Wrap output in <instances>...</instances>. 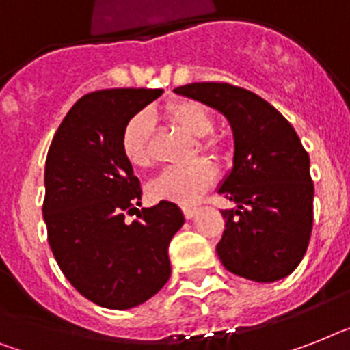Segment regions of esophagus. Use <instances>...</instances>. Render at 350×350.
I'll use <instances>...</instances> for the list:
<instances>
[{
	"mask_svg": "<svg viewBox=\"0 0 350 350\" xmlns=\"http://www.w3.org/2000/svg\"><path fill=\"white\" fill-rule=\"evenodd\" d=\"M182 213H184V216H186L187 220H191V218H195V215L198 213V209H196V207H184V209H182Z\"/></svg>",
	"mask_w": 350,
	"mask_h": 350,
	"instance_id": "esophagus-1",
	"label": "esophagus"
}]
</instances>
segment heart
<instances>
[{"label": "heart", "mask_w": 350, "mask_h": 350, "mask_svg": "<svg viewBox=\"0 0 350 350\" xmlns=\"http://www.w3.org/2000/svg\"><path fill=\"white\" fill-rule=\"evenodd\" d=\"M164 114L173 125L196 137L195 146L202 155L220 159L224 144L211 135L215 120L207 107L193 100H177L166 105ZM152 118L148 112H137L130 118L121 132V152L134 168H146L152 163ZM215 182V170L204 159H196L182 168H168L148 184V195L154 200H168L180 206L195 204Z\"/></svg>", "instance_id": "heart-1"}]
</instances>
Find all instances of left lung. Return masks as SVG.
I'll use <instances>...</instances> for the list:
<instances>
[{"label":"left lung","mask_w":350,"mask_h":350,"mask_svg":"<svg viewBox=\"0 0 350 350\" xmlns=\"http://www.w3.org/2000/svg\"><path fill=\"white\" fill-rule=\"evenodd\" d=\"M175 92L220 111L232 129V170L218 193L238 207L221 211V265L256 282L290 275L313 227L310 155L295 129L267 100L238 85L196 82Z\"/></svg>","instance_id":"8db88e82"}]
</instances>
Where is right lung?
<instances>
[{"label":"right lung","mask_w":350,"mask_h":350,"mask_svg":"<svg viewBox=\"0 0 350 350\" xmlns=\"http://www.w3.org/2000/svg\"><path fill=\"white\" fill-rule=\"evenodd\" d=\"M163 89H103L71 107L48 150V243L75 290L109 310L154 297L172 275L168 247L184 225L177 204L141 206V184L121 152L130 118ZM137 212L129 224L124 215Z\"/></svg>","instance_id":"obj_1"}]
</instances>
